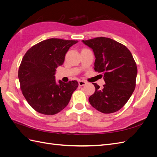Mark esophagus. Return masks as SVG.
I'll list each match as a JSON object with an SVG mask.
<instances>
[{"instance_id": "obj_1", "label": "esophagus", "mask_w": 157, "mask_h": 157, "mask_svg": "<svg viewBox=\"0 0 157 157\" xmlns=\"http://www.w3.org/2000/svg\"><path fill=\"white\" fill-rule=\"evenodd\" d=\"M85 84H86V81H84V80H79V81H78V85L80 86H84Z\"/></svg>"}]
</instances>
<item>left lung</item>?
Segmentation results:
<instances>
[{"mask_svg":"<svg viewBox=\"0 0 157 157\" xmlns=\"http://www.w3.org/2000/svg\"><path fill=\"white\" fill-rule=\"evenodd\" d=\"M92 49L94 70L103 73L102 88L93 83L96 90L89 98L91 105L103 113H115L124 106L136 88V63L125 46L106 37L82 40Z\"/></svg>","mask_w":157,"mask_h":157,"instance_id":"left-lung-1","label":"left lung"}]
</instances>
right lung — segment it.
<instances>
[{
  "label": "right lung",
  "mask_w": 157,
  "mask_h": 157,
  "mask_svg": "<svg viewBox=\"0 0 157 157\" xmlns=\"http://www.w3.org/2000/svg\"><path fill=\"white\" fill-rule=\"evenodd\" d=\"M77 40L50 39L35 44L23 56L18 78L23 96L39 113L52 115L68 105L77 88L76 80L56 82V69L62 65L70 47Z\"/></svg>",
  "instance_id": "add662e5"
}]
</instances>
